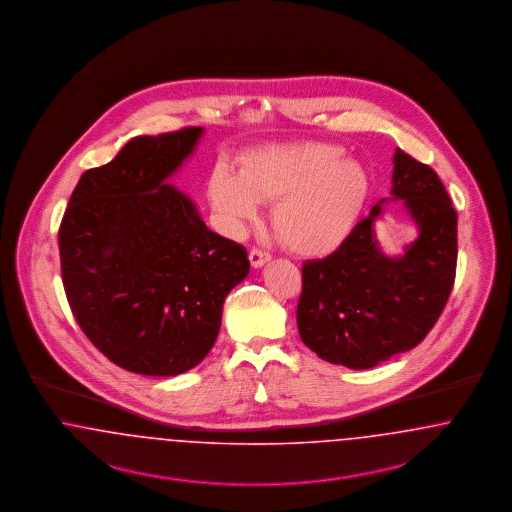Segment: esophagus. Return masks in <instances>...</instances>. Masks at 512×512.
<instances>
[{
  "label": "esophagus",
  "instance_id": "esophagus-1",
  "mask_svg": "<svg viewBox=\"0 0 512 512\" xmlns=\"http://www.w3.org/2000/svg\"><path fill=\"white\" fill-rule=\"evenodd\" d=\"M248 260H250L252 267H262L264 264H267L269 260H271V256H269V252H266V250H260V248H252V250L248 252Z\"/></svg>",
  "mask_w": 512,
  "mask_h": 512
}]
</instances>
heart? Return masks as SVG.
Wrapping results in <instances>:
<instances>
[{
    "mask_svg": "<svg viewBox=\"0 0 512 512\" xmlns=\"http://www.w3.org/2000/svg\"><path fill=\"white\" fill-rule=\"evenodd\" d=\"M325 143H285L248 151L239 172L220 162L208 176V199L231 229L252 222L273 200L271 223L298 256L334 252L354 231L371 191L367 170Z\"/></svg>",
    "mask_w": 512,
    "mask_h": 512,
    "instance_id": "b5f03b06",
    "label": "heart"
}]
</instances>
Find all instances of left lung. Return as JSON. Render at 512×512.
Instances as JSON below:
<instances>
[{"instance_id": "1", "label": "left lung", "mask_w": 512, "mask_h": 512, "mask_svg": "<svg viewBox=\"0 0 512 512\" xmlns=\"http://www.w3.org/2000/svg\"><path fill=\"white\" fill-rule=\"evenodd\" d=\"M392 199L403 200L419 237L398 258L378 246L382 199L323 260L302 266L298 333L317 356L371 369L423 342L455 281L457 212L438 174L398 149Z\"/></svg>"}]
</instances>
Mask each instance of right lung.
Returning a JSON list of instances; mask_svg holds the SVG:
<instances>
[{"instance_id":"1","label":"right lung","mask_w":512,"mask_h":512,"mask_svg":"<svg viewBox=\"0 0 512 512\" xmlns=\"http://www.w3.org/2000/svg\"><path fill=\"white\" fill-rule=\"evenodd\" d=\"M202 128L130 139L82 174L59 227L70 310L118 367L176 377L199 365L223 300L250 269L245 246L210 231L193 200L166 183Z\"/></svg>"}]
</instances>
